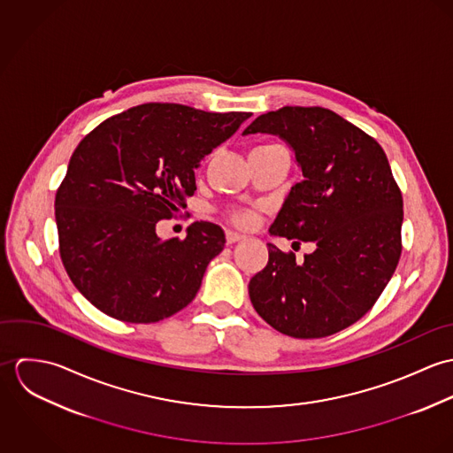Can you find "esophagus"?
Wrapping results in <instances>:
<instances>
[{
  "label": "esophagus",
  "mask_w": 453,
  "mask_h": 453,
  "mask_svg": "<svg viewBox=\"0 0 453 453\" xmlns=\"http://www.w3.org/2000/svg\"><path fill=\"white\" fill-rule=\"evenodd\" d=\"M244 239H246V237H244L242 234H237V232H232V230L226 232V244H235V242L244 241Z\"/></svg>",
  "instance_id": "1"
}]
</instances>
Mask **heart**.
<instances>
[{"label":"heart","mask_w":453,"mask_h":453,"mask_svg":"<svg viewBox=\"0 0 453 453\" xmlns=\"http://www.w3.org/2000/svg\"><path fill=\"white\" fill-rule=\"evenodd\" d=\"M234 219L239 223V225H251L253 223V219H255V216H253V212H250V211H242V212H237L235 216H234Z\"/></svg>","instance_id":"b5f03b06"}]
</instances>
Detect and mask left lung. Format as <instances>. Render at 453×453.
Listing matches in <instances>:
<instances>
[{
    "instance_id": "1",
    "label": "left lung",
    "mask_w": 453,
    "mask_h": 453,
    "mask_svg": "<svg viewBox=\"0 0 453 453\" xmlns=\"http://www.w3.org/2000/svg\"><path fill=\"white\" fill-rule=\"evenodd\" d=\"M257 132L284 139L303 174L268 232L311 241L316 251L300 263L268 242V263L250 280L251 303L288 336H329L375 305L397 266L401 190L382 146L331 110L284 106L244 130Z\"/></svg>"
}]
</instances>
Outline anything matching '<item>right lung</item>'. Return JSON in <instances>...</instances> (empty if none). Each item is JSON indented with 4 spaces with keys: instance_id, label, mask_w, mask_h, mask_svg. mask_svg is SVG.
<instances>
[{
    "instance_id": "right-lung-1",
    "label": "right lung",
    "mask_w": 453,
    "mask_h": 453,
    "mask_svg": "<svg viewBox=\"0 0 453 453\" xmlns=\"http://www.w3.org/2000/svg\"><path fill=\"white\" fill-rule=\"evenodd\" d=\"M251 113H209L148 103L87 134L56 194L59 253L74 288L101 312L157 323L185 309L225 232L195 221L187 237L162 241L155 228L187 205L195 169Z\"/></svg>"
}]
</instances>
